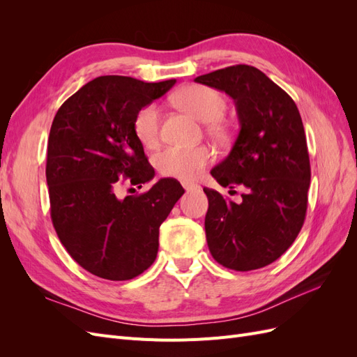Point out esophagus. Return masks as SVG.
Returning a JSON list of instances; mask_svg holds the SVG:
<instances>
[{"label": "esophagus", "mask_w": 357, "mask_h": 357, "mask_svg": "<svg viewBox=\"0 0 357 357\" xmlns=\"http://www.w3.org/2000/svg\"><path fill=\"white\" fill-rule=\"evenodd\" d=\"M183 188H185L186 192H193V190H198L199 186L198 185H193V183H183Z\"/></svg>", "instance_id": "1"}]
</instances>
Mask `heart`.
<instances>
[{"instance_id":"1","label":"heart","mask_w":357,"mask_h":357,"mask_svg":"<svg viewBox=\"0 0 357 357\" xmlns=\"http://www.w3.org/2000/svg\"><path fill=\"white\" fill-rule=\"evenodd\" d=\"M174 102L197 121L208 123L210 132H222L219 119L225 112L226 101L219 91L204 84H192L176 93ZM134 132L143 146L156 144L159 138V109L156 104H147L138 110L134 119ZM211 159L210 149L202 146L192 149L168 147L155 158V164L164 177L192 181L202 176Z\"/></svg>"}]
</instances>
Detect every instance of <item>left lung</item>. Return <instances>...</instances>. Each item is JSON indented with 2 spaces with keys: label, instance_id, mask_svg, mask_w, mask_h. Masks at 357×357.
<instances>
[{
  "label": "left lung",
  "instance_id": "left-lung-1",
  "mask_svg": "<svg viewBox=\"0 0 357 357\" xmlns=\"http://www.w3.org/2000/svg\"><path fill=\"white\" fill-rule=\"evenodd\" d=\"M195 82L223 91L235 102L240 132L211 176L223 188L247 189L236 204L204 188L210 253L235 271L266 266L294 244L305 220L311 169L299 110L280 86L250 66L213 71Z\"/></svg>",
  "mask_w": 357,
  "mask_h": 357
}]
</instances>
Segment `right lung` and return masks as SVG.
<instances>
[{
  "mask_svg": "<svg viewBox=\"0 0 357 357\" xmlns=\"http://www.w3.org/2000/svg\"><path fill=\"white\" fill-rule=\"evenodd\" d=\"M174 83L102 75L53 119L46 165L52 222L70 256L96 277L123 282L144 273L158 255L159 226L185 193L177 180L160 178L142 195L116 197L122 180L142 188L155 177L134 119Z\"/></svg>",
  "mask_w": 357,
  "mask_h": 357,
  "instance_id": "1",
  "label": "right lung"
}]
</instances>
